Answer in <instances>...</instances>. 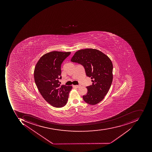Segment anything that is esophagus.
Masks as SVG:
<instances>
[{
  "instance_id": "obj_1",
  "label": "esophagus",
  "mask_w": 152,
  "mask_h": 152,
  "mask_svg": "<svg viewBox=\"0 0 152 152\" xmlns=\"http://www.w3.org/2000/svg\"><path fill=\"white\" fill-rule=\"evenodd\" d=\"M73 87H74V88H78L80 87V86H77V85H76V86H73Z\"/></svg>"
}]
</instances>
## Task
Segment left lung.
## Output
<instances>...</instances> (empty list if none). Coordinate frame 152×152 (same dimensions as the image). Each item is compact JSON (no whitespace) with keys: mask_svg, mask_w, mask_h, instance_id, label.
Returning <instances> with one entry per match:
<instances>
[{"mask_svg":"<svg viewBox=\"0 0 152 152\" xmlns=\"http://www.w3.org/2000/svg\"><path fill=\"white\" fill-rule=\"evenodd\" d=\"M84 66L86 74L91 78V86L86 87V94L83 96L88 104L100 102L108 92L113 80V64L111 60L95 49L86 48L76 52L71 60Z\"/></svg>","mask_w":152,"mask_h":152,"instance_id":"8db88e82","label":"left lung"}]
</instances>
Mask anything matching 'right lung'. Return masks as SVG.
<instances>
[{"label": "right lung", "mask_w": 152, "mask_h": 152, "mask_svg": "<svg viewBox=\"0 0 152 152\" xmlns=\"http://www.w3.org/2000/svg\"><path fill=\"white\" fill-rule=\"evenodd\" d=\"M71 52L53 51L44 55L38 60L34 69L35 83L43 98L53 107L64 106L68 100L72 86L59 83L61 79V66Z\"/></svg>", "instance_id": "1"}]
</instances>
